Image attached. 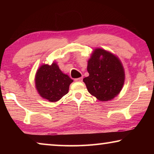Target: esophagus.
Instances as JSON below:
<instances>
[{"label":"esophagus","instance_id":"esophagus-1","mask_svg":"<svg viewBox=\"0 0 154 154\" xmlns=\"http://www.w3.org/2000/svg\"><path fill=\"white\" fill-rule=\"evenodd\" d=\"M83 80V77H79V78H76V79H75V82H82Z\"/></svg>","mask_w":154,"mask_h":154}]
</instances>
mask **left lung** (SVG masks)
I'll return each instance as SVG.
<instances>
[{
  "label": "left lung",
  "instance_id": "obj_1",
  "mask_svg": "<svg viewBox=\"0 0 154 154\" xmlns=\"http://www.w3.org/2000/svg\"><path fill=\"white\" fill-rule=\"evenodd\" d=\"M87 69L89 76L83 81L88 92L99 100H111L121 91L125 75L121 62L116 56L96 49L88 60Z\"/></svg>",
  "mask_w": 154,
  "mask_h": 154
}]
</instances>
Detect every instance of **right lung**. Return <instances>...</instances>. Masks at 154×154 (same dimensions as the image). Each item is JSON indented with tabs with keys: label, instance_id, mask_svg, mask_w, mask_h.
Here are the masks:
<instances>
[{
	"label": "right lung",
	"instance_id": "obj_1",
	"mask_svg": "<svg viewBox=\"0 0 154 154\" xmlns=\"http://www.w3.org/2000/svg\"><path fill=\"white\" fill-rule=\"evenodd\" d=\"M72 80L64 74L58 65L43 64L36 72L35 84L41 96L50 102H56L69 92Z\"/></svg>",
	"mask_w": 154,
	"mask_h": 154
}]
</instances>
